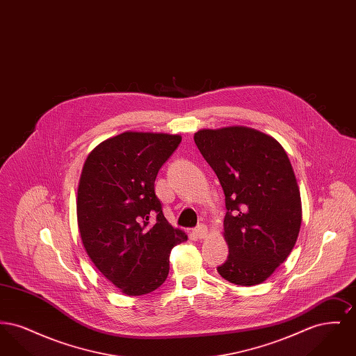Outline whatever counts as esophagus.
<instances>
[{"instance_id": "1", "label": "esophagus", "mask_w": 356, "mask_h": 356, "mask_svg": "<svg viewBox=\"0 0 356 356\" xmlns=\"http://www.w3.org/2000/svg\"><path fill=\"white\" fill-rule=\"evenodd\" d=\"M193 235L197 237V238H204V237L208 235V228H207V225H204V224L197 225V227L193 229Z\"/></svg>"}]
</instances>
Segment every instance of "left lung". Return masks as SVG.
Returning a JSON list of instances; mask_svg holds the SVG:
<instances>
[{"mask_svg": "<svg viewBox=\"0 0 356 356\" xmlns=\"http://www.w3.org/2000/svg\"><path fill=\"white\" fill-rule=\"evenodd\" d=\"M193 138L225 195L229 254L218 272L237 286L260 284L300 231V192L287 153L271 136L240 125L202 129Z\"/></svg>", "mask_w": 356, "mask_h": 356, "instance_id": "obj_1", "label": "left lung"}]
</instances>
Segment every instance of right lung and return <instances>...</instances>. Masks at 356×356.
Segmentation results:
<instances>
[{
  "label": "right lung",
  "instance_id": "obj_1",
  "mask_svg": "<svg viewBox=\"0 0 356 356\" xmlns=\"http://www.w3.org/2000/svg\"><path fill=\"white\" fill-rule=\"evenodd\" d=\"M180 143L179 135L124 132L102 141L85 160L77 191L85 251L128 296L160 287L170 272V250L186 240L164 218L154 193L159 170Z\"/></svg>",
  "mask_w": 356,
  "mask_h": 356
}]
</instances>
